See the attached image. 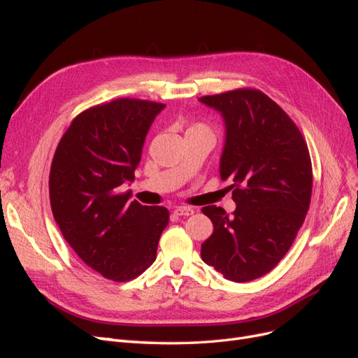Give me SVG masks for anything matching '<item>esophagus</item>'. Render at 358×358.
Masks as SVG:
<instances>
[{"label": "esophagus", "instance_id": "1", "mask_svg": "<svg viewBox=\"0 0 358 358\" xmlns=\"http://www.w3.org/2000/svg\"><path fill=\"white\" fill-rule=\"evenodd\" d=\"M175 213L179 216H189L194 213L192 208H187V206H179V208L175 209Z\"/></svg>", "mask_w": 358, "mask_h": 358}]
</instances>
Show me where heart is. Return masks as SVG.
I'll use <instances>...</instances> for the list:
<instances>
[{
    "instance_id": "heart-1",
    "label": "heart",
    "mask_w": 358,
    "mask_h": 358,
    "mask_svg": "<svg viewBox=\"0 0 358 358\" xmlns=\"http://www.w3.org/2000/svg\"><path fill=\"white\" fill-rule=\"evenodd\" d=\"M188 131H209L208 129V127H204V125H201V124H194V125H191L189 128H188ZM187 131V133H188Z\"/></svg>"
}]
</instances>
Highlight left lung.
I'll use <instances>...</instances> for the list:
<instances>
[{"mask_svg": "<svg viewBox=\"0 0 358 358\" xmlns=\"http://www.w3.org/2000/svg\"><path fill=\"white\" fill-rule=\"evenodd\" d=\"M200 101L225 124L220 175L233 182L236 210L206 206L213 233L201 258L225 279L248 282L268 273L294 242L312 196V164L300 129L258 90L206 95Z\"/></svg>", "mask_w": 358, "mask_h": 358, "instance_id": "obj_1", "label": "left lung"}]
</instances>
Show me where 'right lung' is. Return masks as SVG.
Masks as SVG:
<instances>
[{"instance_id": "obj_1", "label": "right lung", "mask_w": 358, "mask_h": 358, "mask_svg": "<svg viewBox=\"0 0 358 358\" xmlns=\"http://www.w3.org/2000/svg\"><path fill=\"white\" fill-rule=\"evenodd\" d=\"M166 104L117 99L73 119L53 155L49 196L64 239L85 264L116 282L155 262L169 210L121 192L133 182L145 138Z\"/></svg>"}]
</instances>
